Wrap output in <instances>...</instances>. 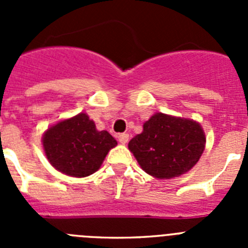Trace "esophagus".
Listing matches in <instances>:
<instances>
[{
	"instance_id": "obj_1",
	"label": "esophagus",
	"mask_w": 248,
	"mask_h": 248,
	"mask_svg": "<svg viewBox=\"0 0 248 248\" xmlns=\"http://www.w3.org/2000/svg\"><path fill=\"white\" fill-rule=\"evenodd\" d=\"M118 140H119L120 144H126L129 141V134L123 133V134H120L119 137H118Z\"/></svg>"
}]
</instances>
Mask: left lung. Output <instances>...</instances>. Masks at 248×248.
Wrapping results in <instances>:
<instances>
[{
	"mask_svg": "<svg viewBox=\"0 0 248 248\" xmlns=\"http://www.w3.org/2000/svg\"><path fill=\"white\" fill-rule=\"evenodd\" d=\"M205 143V133L198 122L156 113L144 123L143 133L128 146L144 171L157 179H171L194 168Z\"/></svg>",
	"mask_w": 248,
	"mask_h": 248,
	"instance_id": "left-lung-1",
	"label": "left lung"
}]
</instances>
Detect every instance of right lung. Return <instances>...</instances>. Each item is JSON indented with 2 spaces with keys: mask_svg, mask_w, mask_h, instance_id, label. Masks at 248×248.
<instances>
[{
  "mask_svg": "<svg viewBox=\"0 0 248 248\" xmlns=\"http://www.w3.org/2000/svg\"><path fill=\"white\" fill-rule=\"evenodd\" d=\"M42 143L52 166L74 177L89 176L97 171L108 151L118 144L107 130H97L85 113L48 128Z\"/></svg>",
  "mask_w": 248,
  "mask_h": 248,
  "instance_id": "add662e5",
  "label": "right lung"
}]
</instances>
